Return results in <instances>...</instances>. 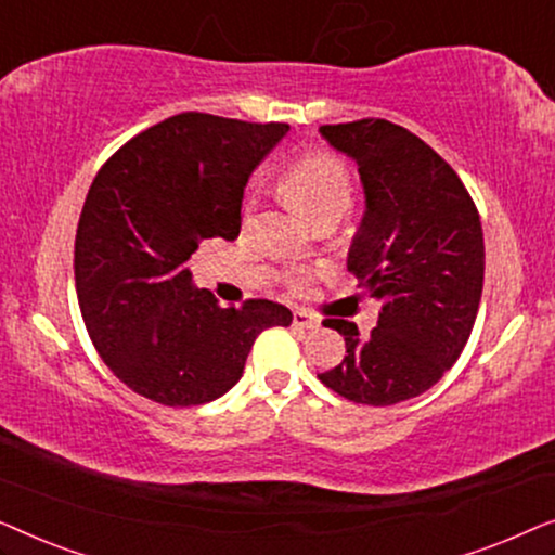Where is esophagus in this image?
I'll return each mask as SVG.
<instances>
[{
    "instance_id": "1",
    "label": "esophagus",
    "mask_w": 555,
    "mask_h": 555,
    "mask_svg": "<svg viewBox=\"0 0 555 555\" xmlns=\"http://www.w3.org/2000/svg\"><path fill=\"white\" fill-rule=\"evenodd\" d=\"M293 325H295V328H302V331H313V328H318V318L306 313V310H295Z\"/></svg>"
}]
</instances>
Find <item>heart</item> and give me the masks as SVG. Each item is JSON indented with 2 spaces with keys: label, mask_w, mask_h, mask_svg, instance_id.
<instances>
[{
  "label": "heart",
  "mask_w": 555,
  "mask_h": 555,
  "mask_svg": "<svg viewBox=\"0 0 555 555\" xmlns=\"http://www.w3.org/2000/svg\"><path fill=\"white\" fill-rule=\"evenodd\" d=\"M280 186L287 204L308 219H318L325 211H346L353 194L346 166L328 151H308L295 158L285 169ZM308 285L310 272H295L287 278L293 293H306Z\"/></svg>",
  "instance_id": "heart-1"
}]
</instances>
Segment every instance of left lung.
<instances>
[{"instance_id": "8db88e82", "label": "left lung", "mask_w": 555, "mask_h": 555, "mask_svg": "<svg viewBox=\"0 0 555 555\" xmlns=\"http://www.w3.org/2000/svg\"><path fill=\"white\" fill-rule=\"evenodd\" d=\"M321 133L359 164L366 215L348 270L382 310L366 338L356 323L325 318L346 356L318 378L356 404L391 406L431 389L473 333L485 275L480 215L452 166L406 128L361 118Z\"/></svg>"}]
</instances>
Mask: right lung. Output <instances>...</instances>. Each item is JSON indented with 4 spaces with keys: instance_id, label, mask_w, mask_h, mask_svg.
I'll return each mask as SVG.
<instances>
[{
    "instance_id": "right-lung-1",
    "label": "right lung",
    "mask_w": 555,
    "mask_h": 555,
    "mask_svg": "<svg viewBox=\"0 0 555 555\" xmlns=\"http://www.w3.org/2000/svg\"><path fill=\"white\" fill-rule=\"evenodd\" d=\"M287 128L179 113L95 173L75 234V291L95 351L131 391L207 404L240 382L264 328L293 323L272 300L219 306L186 270L204 242L237 240L249 173Z\"/></svg>"
}]
</instances>
